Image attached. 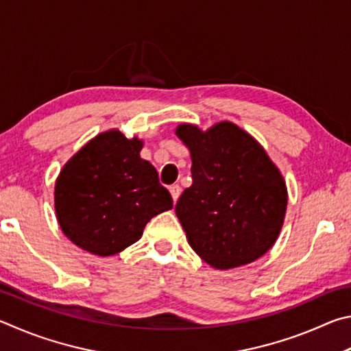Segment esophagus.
<instances>
[{
  "label": "esophagus",
  "mask_w": 351,
  "mask_h": 351,
  "mask_svg": "<svg viewBox=\"0 0 351 351\" xmlns=\"http://www.w3.org/2000/svg\"><path fill=\"white\" fill-rule=\"evenodd\" d=\"M169 193L172 195V200H174V204H176L177 199H179L180 193H182V188L179 185H172V186H169Z\"/></svg>",
  "instance_id": "1"
}]
</instances>
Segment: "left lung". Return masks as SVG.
Wrapping results in <instances>:
<instances>
[{"instance_id":"obj_1","label":"left lung","mask_w":351,"mask_h":351,"mask_svg":"<svg viewBox=\"0 0 351 351\" xmlns=\"http://www.w3.org/2000/svg\"><path fill=\"white\" fill-rule=\"evenodd\" d=\"M176 132L193 160V185L176 205L191 248L219 269L259 259L274 245L287 211L279 169L234 123H217L206 132L180 125Z\"/></svg>"}]
</instances>
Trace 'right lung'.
Instances as JSON below:
<instances>
[{
    "label": "right lung",
    "instance_id": "add662e5",
    "mask_svg": "<svg viewBox=\"0 0 351 351\" xmlns=\"http://www.w3.org/2000/svg\"><path fill=\"white\" fill-rule=\"evenodd\" d=\"M143 141L108 131L84 145L55 183V213L67 239L97 256L138 241L149 220L172 208L154 166L140 157Z\"/></svg>",
    "mask_w": 351,
    "mask_h": 351
}]
</instances>
